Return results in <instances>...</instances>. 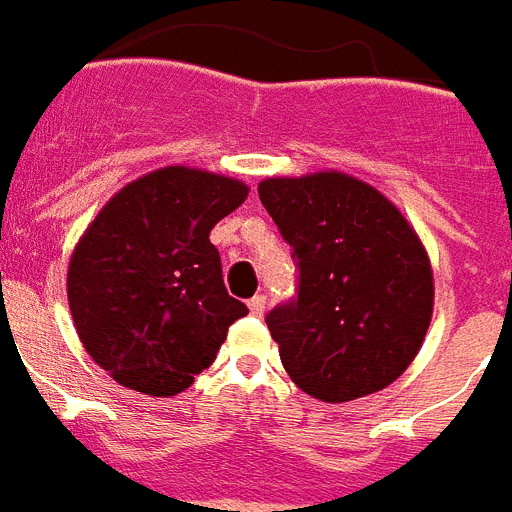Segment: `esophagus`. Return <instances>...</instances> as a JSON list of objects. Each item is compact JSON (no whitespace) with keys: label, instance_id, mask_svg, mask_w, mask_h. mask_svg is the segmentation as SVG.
I'll return each mask as SVG.
<instances>
[{"label":"esophagus","instance_id":"esophagus-1","mask_svg":"<svg viewBox=\"0 0 512 512\" xmlns=\"http://www.w3.org/2000/svg\"><path fill=\"white\" fill-rule=\"evenodd\" d=\"M249 310H252V315H263L265 313V297H263V294H255V297L249 299Z\"/></svg>","mask_w":512,"mask_h":512}]
</instances>
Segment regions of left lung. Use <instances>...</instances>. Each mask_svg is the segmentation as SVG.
I'll return each instance as SVG.
<instances>
[{"instance_id": "1", "label": "left lung", "mask_w": 512, "mask_h": 512, "mask_svg": "<svg viewBox=\"0 0 512 512\" xmlns=\"http://www.w3.org/2000/svg\"><path fill=\"white\" fill-rule=\"evenodd\" d=\"M260 202L294 249L297 294L265 315L281 363L315 400L384 389L421 350L434 273L405 215L347 173L265 178Z\"/></svg>"}]
</instances>
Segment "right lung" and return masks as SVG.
<instances>
[{
	"label": "right lung",
	"instance_id": "right-lung-1",
	"mask_svg": "<svg viewBox=\"0 0 512 512\" xmlns=\"http://www.w3.org/2000/svg\"><path fill=\"white\" fill-rule=\"evenodd\" d=\"M249 189L170 165L136 178L91 220L68 265L83 347L118 384L173 397L194 384L247 305L228 297L210 231Z\"/></svg>",
	"mask_w": 512,
	"mask_h": 512
}]
</instances>
